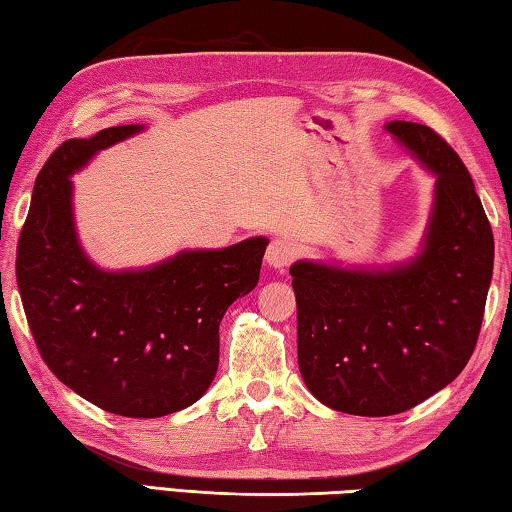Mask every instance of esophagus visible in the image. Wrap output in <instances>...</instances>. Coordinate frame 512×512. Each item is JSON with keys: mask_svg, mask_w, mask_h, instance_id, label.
I'll return each instance as SVG.
<instances>
[{"mask_svg": "<svg viewBox=\"0 0 512 512\" xmlns=\"http://www.w3.org/2000/svg\"><path fill=\"white\" fill-rule=\"evenodd\" d=\"M293 259H296V248H293L291 241L275 237L266 248V264L275 268V271H284Z\"/></svg>", "mask_w": 512, "mask_h": 512, "instance_id": "1", "label": "esophagus"}]
</instances>
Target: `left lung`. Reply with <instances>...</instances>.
I'll return each mask as SVG.
<instances>
[{"label":"left lung","mask_w":512,"mask_h":512,"mask_svg":"<svg viewBox=\"0 0 512 512\" xmlns=\"http://www.w3.org/2000/svg\"><path fill=\"white\" fill-rule=\"evenodd\" d=\"M384 128L436 178L418 253L386 266L289 268L302 379L329 409L368 418L409 411L461 375L495 262L488 216L452 146L413 121Z\"/></svg>","instance_id":"1"}]
</instances>
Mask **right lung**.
<instances>
[{"label":"right lung","mask_w":512,"mask_h":512,"mask_svg":"<svg viewBox=\"0 0 512 512\" xmlns=\"http://www.w3.org/2000/svg\"><path fill=\"white\" fill-rule=\"evenodd\" d=\"M103 128L51 153L17 241V287L49 370L83 400L124 418H160L201 400L219 368V325L257 287L266 237L180 250L144 268L108 271L85 253L74 183L99 151L142 133Z\"/></svg>","instance_id":"obj_1"}]
</instances>
